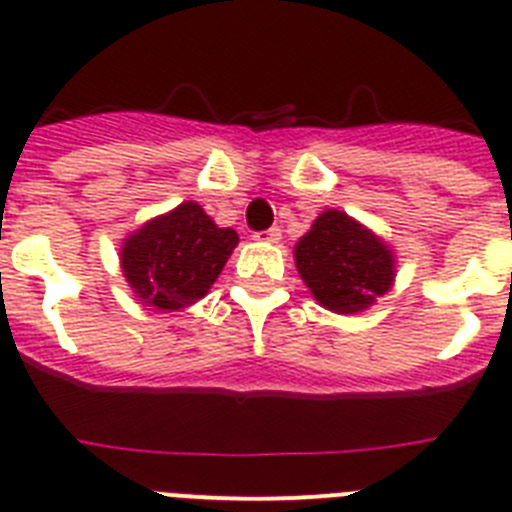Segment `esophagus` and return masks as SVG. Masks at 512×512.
Wrapping results in <instances>:
<instances>
[{
	"mask_svg": "<svg viewBox=\"0 0 512 512\" xmlns=\"http://www.w3.org/2000/svg\"><path fill=\"white\" fill-rule=\"evenodd\" d=\"M253 240H259V243H279L282 240V230L279 227H269V230H261V233L253 235Z\"/></svg>",
	"mask_w": 512,
	"mask_h": 512,
	"instance_id": "34e87169",
	"label": "esophagus"
}]
</instances>
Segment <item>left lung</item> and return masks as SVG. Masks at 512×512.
<instances>
[{
  "label": "left lung",
  "mask_w": 512,
  "mask_h": 512,
  "mask_svg": "<svg viewBox=\"0 0 512 512\" xmlns=\"http://www.w3.org/2000/svg\"><path fill=\"white\" fill-rule=\"evenodd\" d=\"M300 279L331 313H362L396 282V253L381 235L349 217L326 209L295 243Z\"/></svg>",
  "instance_id": "left-lung-1"
}]
</instances>
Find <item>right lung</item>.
Returning <instances> with one entry per match:
<instances>
[{"mask_svg":"<svg viewBox=\"0 0 512 512\" xmlns=\"http://www.w3.org/2000/svg\"><path fill=\"white\" fill-rule=\"evenodd\" d=\"M235 246L233 227L217 225L202 204L183 202L126 235L119 261L134 298L170 313L207 295Z\"/></svg>","mask_w":512,"mask_h":512,"instance_id":"right-lung-1","label":"right lung"}]
</instances>
